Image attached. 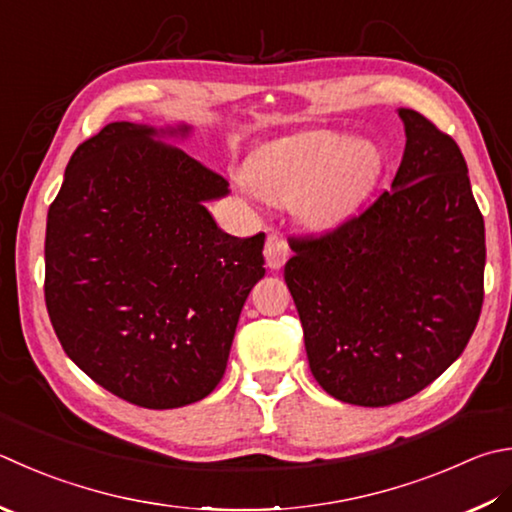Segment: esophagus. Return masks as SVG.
Wrapping results in <instances>:
<instances>
[{
  "instance_id": "34e87169",
  "label": "esophagus",
  "mask_w": 512,
  "mask_h": 512,
  "mask_svg": "<svg viewBox=\"0 0 512 512\" xmlns=\"http://www.w3.org/2000/svg\"><path fill=\"white\" fill-rule=\"evenodd\" d=\"M289 256V245L281 238V234H272L267 236V243H265V263L269 269H281L285 265V260Z\"/></svg>"
}]
</instances>
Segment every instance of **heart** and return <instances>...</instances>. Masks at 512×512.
<instances>
[{"mask_svg":"<svg viewBox=\"0 0 512 512\" xmlns=\"http://www.w3.org/2000/svg\"><path fill=\"white\" fill-rule=\"evenodd\" d=\"M381 173L383 156L370 140L305 133L260 149L247 180L269 205L294 207L305 227L332 231L365 207Z\"/></svg>","mask_w":512,"mask_h":512,"instance_id":"1","label":"heart"}]
</instances>
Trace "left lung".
<instances>
[{
	"label": "left lung",
	"instance_id": "1",
	"mask_svg": "<svg viewBox=\"0 0 512 512\" xmlns=\"http://www.w3.org/2000/svg\"><path fill=\"white\" fill-rule=\"evenodd\" d=\"M397 176L359 218L292 240L285 283L318 385L352 406L410 399L455 363L484 303V216L457 142L412 109Z\"/></svg>",
	"mask_w": 512,
	"mask_h": 512
}]
</instances>
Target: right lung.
I'll return each mask as SVG.
<instances>
[{
    "instance_id": "1",
    "label": "right lung",
    "mask_w": 512,
    "mask_h": 512,
    "mask_svg": "<svg viewBox=\"0 0 512 512\" xmlns=\"http://www.w3.org/2000/svg\"><path fill=\"white\" fill-rule=\"evenodd\" d=\"M189 124L111 122L82 142L46 220V310L84 374L149 410L214 392L265 234H225L205 202L229 182L167 138Z\"/></svg>"
}]
</instances>
